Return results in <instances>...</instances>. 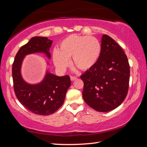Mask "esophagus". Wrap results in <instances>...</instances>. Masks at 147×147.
<instances>
[{
  "label": "esophagus",
  "mask_w": 147,
  "mask_h": 147,
  "mask_svg": "<svg viewBox=\"0 0 147 147\" xmlns=\"http://www.w3.org/2000/svg\"><path fill=\"white\" fill-rule=\"evenodd\" d=\"M77 78L76 76H71V81H74V80H75Z\"/></svg>",
  "instance_id": "34e87169"
}]
</instances>
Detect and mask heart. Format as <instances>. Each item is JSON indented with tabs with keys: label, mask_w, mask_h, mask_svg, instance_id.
I'll use <instances>...</instances> for the list:
<instances>
[{
	"label": "heart",
	"mask_w": 147,
	"mask_h": 147,
	"mask_svg": "<svg viewBox=\"0 0 147 147\" xmlns=\"http://www.w3.org/2000/svg\"><path fill=\"white\" fill-rule=\"evenodd\" d=\"M101 53L100 41L95 37L72 34L63 39L58 50L53 53V61L56 68L64 71L72 65L81 71H87L95 65Z\"/></svg>",
	"instance_id": "b5f03b06"
}]
</instances>
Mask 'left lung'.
Wrapping results in <instances>:
<instances>
[{"instance_id":"1","label":"left lung","mask_w":147,"mask_h":147,"mask_svg":"<svg viewBox=\"0 0 147 147\" xmlns=\"http://www.w3.org/2000/svg\"><path fill=\"white\" fill-rule=\"evenodd\" d=\"M80 78L86 104L100 112L112 110L121 105L128 93L130 65L127 56L114 39L104 34L98 61Z\"/></svg>"}]
</instances>
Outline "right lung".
Returning a JSON list of instances; mask_svg holds the SVG:
<instances>
[{
	"label": "right lung",
	"mask_w": 147,
	"mask_h": 147,
	"mask_svg": "<svg viewBox=\"0 0 147 147\" xmlns=\"http://www.w3.org/2000/svg\"><path fill=\"white\" fill-rule=\"evenodd\" d=\"M53 41L46 37H34L20 48L12 65L13 89L17 99L26 109L39 115L53 114L62 106L71 84L70 77L58 76L47 72L41 82L31 85L23 80L21 67L27 54L43 53L51 58L49 49Z\"/></svg>",
	"instance_id": "right-lung-1"
}]
</instances>
